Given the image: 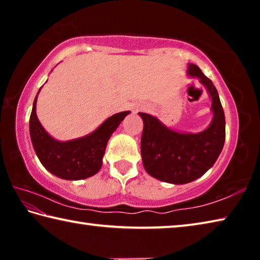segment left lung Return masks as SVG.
I'll return each instance as SVG.
<instances>
[{"label": "left lung", "mask_w": 260, "mask_h": 260, "mask_svg": "<svg viewBox=\"0 0 260 260\" xmlns=\"http://www.w3.org/2000/svg\"><path fill=\"white\" fill-rule=\"evenodd\" d=\"M187 74L199 78L212 99L213 118L205 131L179 133L151 114L139 112L143 119L141 156L144 169L151 177L174 184L191 182L211 169L226 138L225 113L213 82L195 64H188Z\"/></svg>", "instance_id": "8db88e82"}]
</instances>
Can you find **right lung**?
<instances>
[{
    "instance_id": "1",
    "label": "right lung",
    "mask_w": 260,
    "mask_h": 260,
    "mask_svg": "<svg viewBox=\"0 0 260 260\" xmlns=\"http://www.w3.org/2000/svg\"><path fill=\"white\" fill-rule=\"evenodd\" d=\"M37 100L38 95L29 117V134L41 164L50 173L65 180H82L98 173L110 136L129 111L113 114L89 135L59 142L52 139L39 121L35 111Z\"/></svg>"
}]
</instances>
